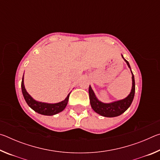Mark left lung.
<instances>
[{
	"mask_svg": "<svg viewBox=\"0 0 160 160\" xmlns=\"http://www.w3.org/2000/svg\"><path fill=\"white\" fill-rule=\"evenodd\" d=\"M122 57L125 60L127 65H128L130 69L131 70V66H130L128 62L123 58V56ZM131 72L132 85L131 93H130L129 95L126 98L122 100H119V101L117 102L109 103V104H105V103L99 102L97 99L95 94H94L93 90H92L90 85V87H89V95H90V104L94 112L103 116H105V117H115V116H118L122 114L123 113L125 112L128 109V107L131 106L132 100H133L135 90L134 75L132 74V71Z\"/></svg>",
	"mask_w": 160,
	"mask_h": 160,
	"instance_id": "8db88e82",
	"label": "left lung"
}]
</instances>
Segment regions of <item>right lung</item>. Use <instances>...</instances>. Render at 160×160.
Here are the masks:
<instances>
[{
  "label": "right lung",
  "mask_w": 160,
  "mask_h": 160,
  "mask_svg": "<svg viewBox=\"0 0 160 160\" xmlns=\"http://www.w3.org/2000/svg\"><path fill=\"white\" fill-rule=\"evenodd\" d=\"M23 79L24 78H22V80L21 83L22 92L23 97L25 99L27 104H28L29 105V107H31L34 112L39 113L40 114L52 116L62 112L67 106L70 93L68 94V95L67 96L66 98L63 101L56 103V104H47V103H43L35 101V100L33 99V98L27 92L25 88V85H24Z\"/></svg>",
  "instance_id": "add662e5"
}]
</instances>
